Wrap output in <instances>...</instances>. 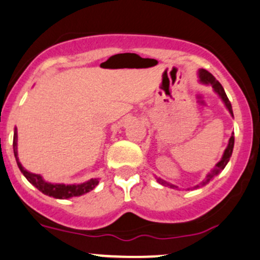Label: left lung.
Returning a JSON list of instances; mask_svg holds the SVG:
<instances>
[{"mask_svg": "<svg viewBox=\"0 0 260 260\" xmlns=\"http://www.w3.org/2000/svg\"><path fill=\"white\" fill-rule=\"evenodd\" d=\"M198 77H200V82H202L203 84L212 85L213 90L216 91L217 94H218L220 99H222V102L224 103L225 108L228 109L230 114H231L232 116H233V110H232L231 102H230V100H228L227 94H225L224 89H223V86L220 85V83L218 82V80H217L216 78H214L211 73H209V72L206 71V69H200V71H198ZM233 146H234V136H233V134H232V136L230 138V141H228L227 147H225V150H224V152H223V156H222V158H220L219 162H217L216 167H214V169L212 170L211 172H209V174L207 175V177H206V180L203 181L202 183H200V185L194 186V188H198V187H201V186H205L206 183H208L209 181H211L212 178L214 177V176L218 175L219 172L222 171L223 169H224L225 165H227L228 161H230V158H231V156H232V152H233ZM157 181L161 183V185H167V186L171 187V188H177V186L171 185V183L166 182V181L161 180V178H157Z\"/></svg>", "mask_w": 260, "mask_h": 260, "instance_id": "1", "label": "left lung"}]
</instances>
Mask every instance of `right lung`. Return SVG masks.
Returning <instances> with one entry per match:
<instances>
[{"instance_id":"add662e5","label":"right lung","mask_w":260,"mask_h":260,"mask_svg":"<svg viewBox=\"0 0 260 260\" xmlns=\"http://www.w3.org/2000/svg\"><path fill=\"white\" fill-rule=\"evenodd\" d=\"M13 152H15L16 161H17L18 169L23 174L24 177L32 183L36 188H38L42 193L47 194L54 198H59V200H67V198L78 197L82 194L88 193L91 189H94L99 183L98 178H91V180L86 181L84 183H79V185H64V183H49L42 178L41 175L32 174V172L27 171L21 162L18 161V152H17V129H15L13 134Z\"/></svg>"}]
</instances>
